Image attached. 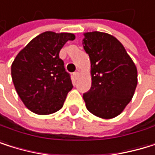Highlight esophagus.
<instances>
[{"instance_id": "1", "label": "esophagus", "mask_w": 155, "mask_h": 155, "mask_svg": "<svg viewBox=\"0 0 155 155\" xmlns=\"http://www.w3.org/2000/svg\"><path fill=\"white\" fill-rule=\"evenodd\" d=\"M73 77H74L75 79H78V77H79V73H78V72H75V73L73 74Z\"/></svg>"}]
</instances>
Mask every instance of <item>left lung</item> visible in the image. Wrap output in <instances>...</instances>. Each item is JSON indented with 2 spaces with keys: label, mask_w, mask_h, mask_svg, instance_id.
Here are the masks:
<instances>
[{
  "label": "left lung",
  "mask_w": 155,
  "mask_h": 155,
  "mask_svg": "<svg viewBox=\"0 0 155 155\" xmlns=\"http://www.w3.org/2000/svg\"><path fill=\"white\" fill-rule=\"evenodd\" d=\"M83 35L82 44L90 56L91 75V88L83 94L86 107L98 117L114 118L134 95L137 67L117 38L99 31Z\"/></svg>",
  "instance_id": "8db88e82"
}]
</instances>
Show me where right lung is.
<instances>
[{
    "instance_id": "obj_1",
    "label": "right lung",
    "mask_w": 155,
    "mask_h": 155,
    "mask_svg": "<svg viewBox=\"0 0 155 155\" xmlns=\"http://www.w3.org/2000/svg\"><path fill=\"white\" fill-rule=\"evenodd\" d=\"M72 33L46 31L35 37L15 58L11 74L15 91L31 112L45 115L59 111L73 88L59 52Z\"/></svg>"
}]
</instances>
